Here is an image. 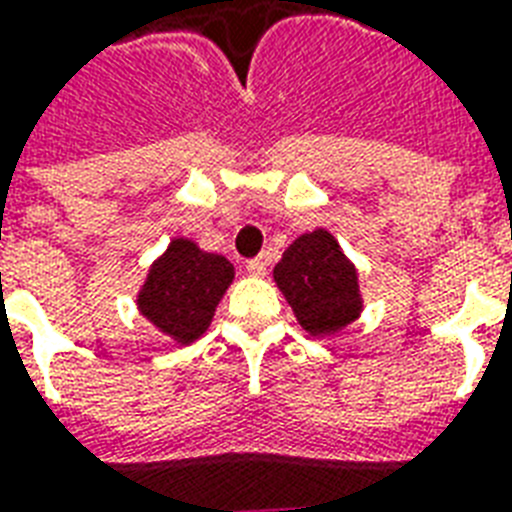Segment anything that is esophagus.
Segmentation results:
<instances>
[{
  "mask_svg": "<svg viewBox=\"0 0 512 512\" xmlns=\"http://www.w3.org/2000/svg\"><path fill=\"white\" fill-rule=\"evenodd\" d=\"M247 271L252 273V276H265V260H263V257H255V260H249Z\"/></svg>",
  "mask_w": 512,
  "mask_h": 512,
  "instance_id": "obj_1",
  "label": "esophagus"
}]
</instances>
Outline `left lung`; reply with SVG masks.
Here are the masks:
<instances>
[{
    "instance_id": "1",
    "label": "left lung",
    "mask_w": 512,
    "mask_h": 512,
    "mask_svg": "<svg viewBox=\"0 0 512 512\" xmlns=\"http://www.w3.org/2000/svg\"><path fill=\"white\" fill-rule=\"evenodd\" d=\"M273 279L300 327L311 335L335 333L360 314L357 271L327 230H314L292 241L273 268Z\"/></svg>"
}]
</instances>
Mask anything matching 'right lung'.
Wrapping results in <instances>:
<instances>
[{
	"instance_id": "obj_1",
	"label": "right lung",
	"mask_w": 512,
	"mask_h": 512,
	"mask_svg": "<svg viewBox=\"0 0 512 512\" xmlns=\"http://www.w3.org/2000/svg\"><path fill=\"white\" fill-rule=\"evenodd\" d=\"M233 282V265L222 255L201 252L193 241H171L150 268L139 292V311L179 343L195 341L214 317L222 292Z\"/></svg>"
}]
</instances>
